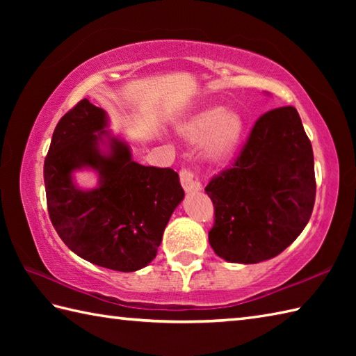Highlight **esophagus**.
<instances>
[{"label": "esophagus", "mask_w": 356, "mask_h": 356, "mask_svg": "<svg viewBox=\"0 0 356 356\" xmlns=\"http://www.w3.org/2000/svg\"><path fill=\"white\" fill-rule=\"evenodd\" d=\"M180 182H182L184 190L188 194H194V193L202 191V184L199 180V176L194 171L182 170V172H180Z\"/></svg>", "instance_id": "esophagus-1"}]
</instances>
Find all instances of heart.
Returning <instances> with one entry per match:
<instances>
[{"mask_svg":"<svg viewBox=\"0 0 356 356\" xmlns=\"http://www.w3.org/2000/svg\"><path fill=\"white\" fill-rule=\"evenodd\" d=\"M176 131L188 143L202 142V156L211 166L229 163L246 134V119L238 110L211 105L180 120Z\"/></svg>","mask_w":356,"mask_h":356,"instance_id":"1","label":"heart"}]
</instances>
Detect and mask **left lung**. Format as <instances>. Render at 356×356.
I'll use <instances>...</instances> for the list:
<instances>
[{"label":"left lung","mask_w":356,"mask_h":356,"mask_svg":"<svg viewBox=\"0 0 356 356\" xmlns=\"http://www.w3.org/2000/svg\"><path fill=\"white\" fill-rule=\"evenodd\" d=\"M205 191L216 209L208 238L218 257L254 264L283 252L306 228L316 191L314 151L298 111L264 113L232 168Z\"/></svg>","instance_id":"1"}]
</instances>
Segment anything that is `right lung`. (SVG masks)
Segmentation results:
<instances>
[{"label":"right lung","instance_id":"right-lung-1","mask_svg":"<svg viewBox=\"0 0 356 356\" xmlns=\"http://www.w3.org/2000/svg\"><path fill=\"white\" fill-rule=\"evenodd\" d=\"M108 127L107 111L88 99L59 120L44 162L49 216L81 259L134 272L154 260L185 193L176 171L134 162L130 143ZM84 169L97 174L93 188L76 182L74 174Z\"/></svg>","mask_w":356,"mask_h":356}]
</instances>
